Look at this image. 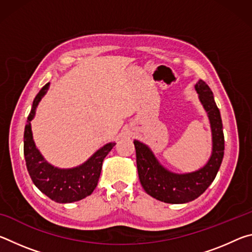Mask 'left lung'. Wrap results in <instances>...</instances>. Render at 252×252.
I'll use <instances>...</instances> for the list:
<instances>
[{
  "mask_svg": "<svg viewBox=\"0 0 252 252\" xmlns=\"http://www.w3.org/2000/svg\"><path fill=\"white\" fill-rule=\"evenodd\" d=\"M204 110L208 113L212 132V152L204 167L190 173H173L158 161L151 149L134 140L136 167L144 191L165 203H186L197 199L215 180L224 153V136L220 111L208 84L199 80L194 85Z\"/></svg>",
  "mask_w": 252,
  "mask_h": 252,
  "instance_id": "obj_1",
  "label": "left lung"
}]
</instances>
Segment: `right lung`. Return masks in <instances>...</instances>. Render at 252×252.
<instances>
[{
    "instance_id": "obj_1",
    "label": "right lung",
    "mask_w": 252,
    "mask_h": 252,
    "mask_svg": "<svg viewBox=\"0 0 252 252\" xmlns=\"http://www.w3.org/2000/svg\"><path fill=\"white\" fill-rule=\"evenodd\" d=\"M49 87L50 83H46L33 101L24 130V157L30 177L37 189L55 202L70 203L93 192L99 181L104 158L116 143L105 144L79 167L59 169L50 164L35 147L31 130V121L35 116L37 104L48 92Z\"/></svg>"
}]
</instances>
